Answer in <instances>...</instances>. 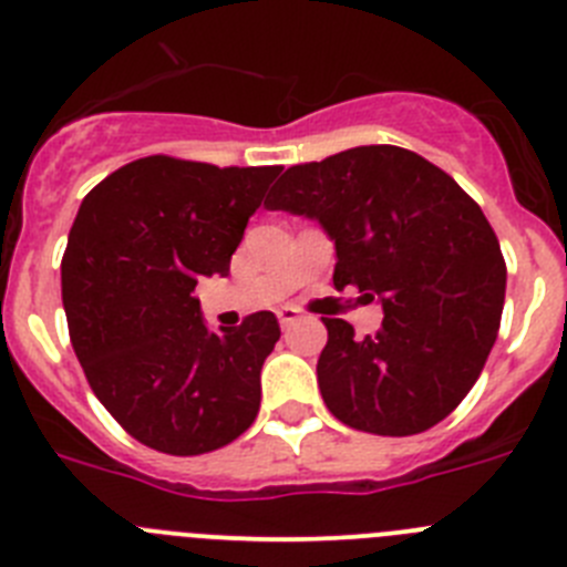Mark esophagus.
I'll return each mask as SVG.
<instances>
[{
  "mask_svg": "<svg viewBox=\"0 0 567 567\" xmlns=\"http://www.w3.org/2000/svg\"><path fill=\"white\" fill-rule=\"evenodd\" d=\"M300 315H298V309H292V307H280L278 309V320H280V327L284 329H289L295 323V320H298Z\"/></svg>",
  "mask_w": 567,
  "mask_h": 567,
  "instance_id": "obj_1",
  "label": "esophagus"
}]
</instances>
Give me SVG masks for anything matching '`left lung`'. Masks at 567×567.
<instances>
[{"label": "left lung", "mask_w": 567, "mask_h": 567, "mask_svg": "<svg viewBox=\"0 0 567 567\" xmlns=\"http://www.w3.org/2000/svg\"><path fill=\"white\" fill-rule=\"evenodd\" d=\"M264 207L318 221L338 255L334 289L358 287L383 307L365 338L323 318L329 412L383 437L449 417L483 372L505 303V260L483 209L452 175L392 144L289 167Z\"/></svg>", "instance_id": "1"}]
</instances>
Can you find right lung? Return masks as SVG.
I'll return each mask as SVG.
<instances>
[{"mask_svg": "<svg viewBox=\"0 0 567 567\" xmlns=\"http://www.w3.org/2000/svg\"><path fill=\"white\" fill-rule=\"evenodd\" d=\"M280 167H215L147 155L84 195L62 258L70 343L102 405L138 443L193 457L233 443L260 405L272 312L213 329L193 298L229 275Z\"/></svg>", "mask_w": 567, "mask_h": 567, "instance_id": "add662e5", "label": "right lung"}]
</instances>
